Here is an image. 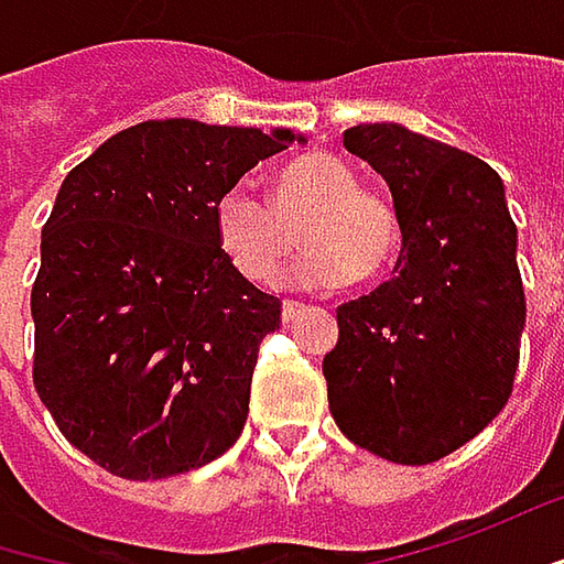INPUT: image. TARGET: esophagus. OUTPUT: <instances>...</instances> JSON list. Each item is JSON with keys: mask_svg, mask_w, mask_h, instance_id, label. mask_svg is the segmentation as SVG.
Masks as SVG:
<instances>
[{"mask_svg": "<svg viewBox=\"0 0 564 564\" xmlns=\"http://www.w3.org/2000/svg\"><path fill=\"white\" fill-rule=\"evenodd\" d=\"M303 313H306V306H303V303H296V300H283V306H281L283 322H293V318H300Z\"/></svg>", "mask_w": 564, "mask_h": 564, "instance_id": "esophagus-1", "label": "esophagus"}]
</instances>
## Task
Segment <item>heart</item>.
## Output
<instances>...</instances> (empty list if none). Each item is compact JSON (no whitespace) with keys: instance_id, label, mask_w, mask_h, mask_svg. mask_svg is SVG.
Instances as JSON below:
<instances>
[{"instance_id":"b5f03b06","label":"heart","mask_w":564,"mask_h":564,"mask_svg":"<svg viewBox=\"0 0 564 564\" xmlns=\"http://www.w3.org/2000/svg\"><path fill=\"white\" fill-rule=\"evenodd\" d=\"M303 242L306 258L293 278L306 286H335L382 278L402 249V223L389 200L360 187L338 155L306 152L274 175V200L249 184L229 187L216 204V246L251 283L271 286Z\"/></svg>"}]
</instances>
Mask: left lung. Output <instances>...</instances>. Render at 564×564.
Segmentation results:
<instances>
[{"label": "left lung", "mask_w": 564, "mask_h": 564, "mask_svg": "<svg viewBox=\"0 0 564 564\" xmlns=\"http://www.w3.org/2000/svg\"><path fill=\"white\" fill-rule=\"evenodd\" d=\"M402 223L395 278L338 306L328 409L357 447L402 466L469 444L511 399L527 322L517 226L491 165L399 123L345 130Z\"/></svg>", "instance_id": "1"}]
</instances>
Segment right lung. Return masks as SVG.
<instances>
[{"mask_svg": "<svg viewBox=\"0 0 564 564\" xmlns=\"http://www.w3.org/2000/svg\"><path fill=\"white\" fill-rule=\"evenodd\" d=\"M293 140L143 120L66 175L31 286L34 389L101 469L169 479L239 441L281 300L226 261L216 204Z\"/></svg>", "mask_w": 564, "mask_h": 564, "instance_id": "1", "label": "right lung"}]
</instances>
